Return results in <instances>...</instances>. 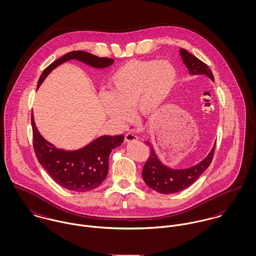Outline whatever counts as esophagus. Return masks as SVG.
I'll return each instance as SVG.
<instances>
[{
    "mask_svg": "<svg viewBox=\"0 0 256 256\" xmlns=\"http://www.w3.org/2000/svg\"><path fill=\"white\" fill-rule=\"evenodd\" d=\"M138 140V136L135 135L134 133H127L125 135V142H134V141H137Z\"/></svg>",
    "mask_w": 256,
    "mask_h": 256,
    "instance_id": "esophagus-1",
    "label": "esophagus"
}]
</instances>
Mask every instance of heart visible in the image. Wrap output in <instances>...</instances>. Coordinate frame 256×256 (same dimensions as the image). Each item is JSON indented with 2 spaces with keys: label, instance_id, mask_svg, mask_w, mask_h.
<instances>
[{
  "label": "heart",
  "instance_id": "heart-1",
  "mask_svg": "<svg viewBox=\"0 0 256 256\" xmlns=\"http://www.w3.org/2000/svg\"><path fill=\"white\" fill-rule=\"evenodd\" d=\"M176 76V69L166 60L128 61L110 76V94L102 96V108L119 124L131 120L133 108L141 117H150L168 100Z\"/></svg>",
  "mask_w": 256,
  "mask_h": 256
}]
</instances>
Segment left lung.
I'll return each mask as SVG.
<instances>
[{
	"instance_id": "obj_1",
	"label": "left lung",
	"mask_w": 256,
	"mask_h": 256,
	"mask_svg": "<svg viewBox=\"0 0 256 256\" xmlns=\"http://www.w3.org/2000/svg\"><path fill=\"white\" fill-rule=\"evenodd\" d=\"M180 54L182 58L184 65L189 71V74H204L214 82L213 73L205 63L182 48H180ZM146 144L150 148V156L144 166L142 176L150 188L162 194H170L182 191L195 182L199 176L209 168L216 146L215 144L208 156L195 166L187 168H172L160 162L150 142L146 141Z\"/></svg>"
}]
</instances>
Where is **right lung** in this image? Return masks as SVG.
Wrapping results in <instances>:
<instances>
[{
  "label": "right lung",
  "mask_w": 256,
  "mask_h": 256,
  "mask_svg": "<svg viewBox=\"0 0 256 256\" xmlns=\"http://www.w3.org/2000/svg\"><path fill=\"white\" fill-rule=\"evenodd\" d=\"M76 60L94 69H104L114 63L113 59L98 57L84 51H72L50 64L41 74L37 88L46 76L61 64ZM34 148L37 160L54 182L68 190L86 192L98 187L106 178L111 150L121 146L124 136H100L78 150L58 148L46 141L37 129L32 114Z\"/></svg>",
  "instance_id": "obj_1"
}]
</instances>
